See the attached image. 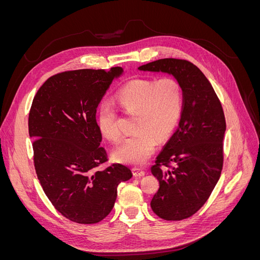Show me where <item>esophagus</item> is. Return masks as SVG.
Listing matches in <instances>:
<instances>
[{
    "label": "esophagus",
    "instance_id": "1",
    "mask_svg": "<svg viewBox=\"0 0 260 260\" xmlns=\"http://www.w3.org/2000/svg\"><path fill=\"white\" fill-rule=\"evenodd\" d=\"M133 175L136 177H143L145 175V171L141 168H133Z\"/></svg>",
    "mask_w": 260,
    "mask_h": 260
}]
</instances>
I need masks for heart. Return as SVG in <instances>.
Returning a JSON list of instances; mask_svg holds the SVG:
<instances>
[{
    "mask_svg": "<svg viewBox=\"0 0 260 260\" xmlns=\"http://www.w3.org/2000/svg\"><path fill=\"white\" fill-rule=\"evenodd\" d=\"M117 101L125 112L138 114L135 124L138 131L114 149V158L140 166L155 151L158 138L166 140L176 128L182 112V90L171 78L158 81L138 79L118 92ZM98 127L109 141L116 142L121 138L118 113L112 102L105 101L100 105Z\"/></svg>",
    "mask_w": 260,
    "mask_h": 260,
    "instance_id": "b5f03b06",
    "label": "heart"
}]
</instances>
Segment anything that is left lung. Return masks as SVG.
I'll return each mask as SVG.
<instances>
[{"label": "left lung", "mask_w": 260, "mask_h": 260, "mask_svg": "<svg viewBox=\"0 0 260 260\" xmlns=\"http://www.w3.org/2000/svg\"><path fill=\"white\" fill-rule=\"evenodd\" d=\"M138 69L172 76L183 93L178 128L151 168L159 181L151 202L153 211L165 220H182L206 203L221 175L222 106L205 75L190 61L164 58ZM170 162L174 168L169 167Z\"/></svg>", "instance_id": "1"}]
</instances>
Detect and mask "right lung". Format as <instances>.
I'll use <instances>...</instances> for the list:
<instances>
[{"instance_id":"obj_1","label":"right lung","mask_w":260,"mask_h":260,"mask_svg":"<svg viewBox=\"0 0 260 260\" xmlns=\"http://www.w3.org/2000/svg\"><path fill=\"white\" fill-rule=\"evenodd\" d=\"M121 67L57 74L38 90L29 113L35 167L45 195L60 214L77 223L100 222L112 211L117 186L132 177L129 167L107 160L101 147L96 108Z\"/></svg>"}]
</instances>
